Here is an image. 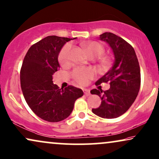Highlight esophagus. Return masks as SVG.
Wrapping results in <instances>:
<instances>
[{
	"label": "esophagus",
	"mask_w": 159,
	"mask_h": 159,
	"mask_svg": "<svg viewBox=\"0 0 159 159\" xmlns=\"http://www.w3.org/2000/svg\"><path fill=\"white\" fill-rule=\"evenodd\" d=\"M83 91H84V95H85V96H90V90H88V89H83Z\"/></svg>",
	"instance_id": "1"
}]
</instances>
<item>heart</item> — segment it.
I'll return each mask as SVG.
<instances>
[{"label":"heart","instance_id":"b5f03b06","mask_svg":"<svg viewBox=\"0 0 159 159\" xmlns=\"http://www.w3.org/2000/svg\"><path fill=\"white\" fill-rule=\"evenodd\" d=\"M85 52L91 57H98L104 52V48L99 42H84L82 44ZM71 44H66L61 49L59 53V61L61 65L66 66L70 62V52H71ZM96 72L93 69L88 68H77L72 72L71 76L74 80L80 84H86L89 80L93 78Z\"/></svg>","mask_w":159,"mask_h":159}]
</instances>
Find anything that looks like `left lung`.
Instances as JSON below:
<instances>
[{
  "instance_id": "left-lung-1",
  "label": "left lung",
  "mask_w": 159,
  "mask_h": 159,
  "mask_svg": "<svg viewBox=\"0 0 159 159\" xmlns=\"http://www.w3.org/2000/svg\"><path fill=\"white\" fill-rule=\"evenodd\" d=\"M100 39L112 49L115 57L112 67L96 82V85L110 83L107 90L93 89L91 94L100 96L102 104L92 112L102 118L112 119L120 116L132 105L139 91L141 76L135 51L131 44L112 33H104Z\"/></svg>"
}]
</instances>
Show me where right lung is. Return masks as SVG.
I'll use <instances>...</instances> for the list:
<instances>
[{
    "instance_id": "right-lung-1",
    "label": "right lung",
    "mask_w": 159,
    "mask_h": 159,
    "mask_svg": "<svg viewBox=\"0 0 159 159\" xmlns=\"http://www.w3.org/2000/svg\"><path fill=\"white\" fill-rule=\"evenodd\" d=\"M70 40L45 37L30 47L20 70V84L27 104L37 116L48 122H59L69 117L75 101L83 96L80 88L69 85L60 89L53 84L52 75L60 69L59 52Z\"/></svg>"
}]
</instances>
